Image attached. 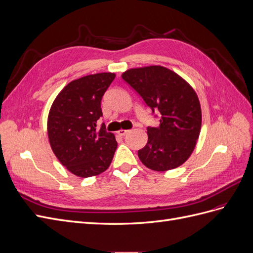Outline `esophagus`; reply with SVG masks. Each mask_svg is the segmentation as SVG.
<instances>
[{
    "label": "esophagus",
    "instance_id": "esophagus-1",
    "mask_svg": "<svg viewBox=\"0 0 253 253\" xmlns=\"http://www.w3.org/2000/svg\"><path fill=\"white\" fill-rule=\"evenodd\" d=\"M117 133H118V135H120V136H125V135H126L127 133H129V131H128V129H119V131H118Z\"/></svg>",
    "mask_w": 253,
    "mask_h": 253
}]
</instances>
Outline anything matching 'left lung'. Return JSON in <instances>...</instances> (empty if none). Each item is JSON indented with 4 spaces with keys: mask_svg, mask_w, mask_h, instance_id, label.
Segmentation results:
<instances>
[{
    "mask_svg": "<svg viewBox=\"0 0 253 253\" xmlns=\"http://www.w3.org/2000/svg\"><path fill=\"white\" fill-rule=\"evenodd\" d=\"M154 114L157 127L148 126V143L138 151L141 163L164 172L181 166L192 154L202 126V110L194 89L177 74L164 66L132 68L122 74Z\"/></svg>",
    "mask_w": 253,
    "mask_h": 253,
    "instance_id": "obj_1",
    "label": "left lung"
}]
</instances>
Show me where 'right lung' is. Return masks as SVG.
<instances>
[{"label": "right lung", "mask_w": 253, "mask_h": 253, "mask_svg": "<svg viewBox=\"0 0 253 253\" xmlns=\"http://www.w3.org/2000/svg\"><path fill=\"white\" fill-rule=\"evenodd\" d=\"M113 73L88 75L70 82L53 101L47 120L52 152L66 169L79 177H90L110 167L117 141L105 126L101 99L115 79Z\"/></svg>", "instance_id": "obj_1"}]
</instances>
